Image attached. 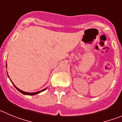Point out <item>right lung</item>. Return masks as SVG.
<instances>
[{
	"label": "right lung",
	"mask_w": 122,
	"mask_h": 122,
	"mask_svg": "<svg viewBox=\"0 0 122 122\" xmlns=\"http://www.w3.org/2000/svg\"><path fill=\"white\" fill-rule=\"evenodd\" d=\"M6 68H7V64H6ZM7 75H8V78H10V77H9V76H8V72H7ZM10 81H11V82L12 83V84H13V85H14V87H15V88H16V89L17 90L19 91V92H20V93H22V94H25V95H29V96H33V95H35V94H38V93H41V92H43V91L46 90L47 89V87H46V88H44V89L41 90H40V91H38V92H33V93H29V92H24V91L21 90L19 89V88H17V87L16 86H15V85H14V83L12 82V81H11V79H10Z\"/></svg>",
	"instance_id": "right-lung-1"
}]
</instances>
